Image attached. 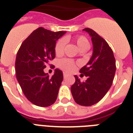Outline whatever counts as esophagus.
I'll return each instance as SVG.
<instances>
[{
    "mask_svg": "<svg viewBox=\"0 0 133 133\" xmlns=\"http://www.w3.org/2000/svg\"><path fill=\"white\" fill-rule=\"evenodd\" d=\"M67 77H68V74H67L66 72H63V77H64V78H66Z\"/></svg>",
    "mask_w": 133,
    "mask_h": 133,
    "instance_id": "1",
    "label": "esophagus"
}]
</instances>
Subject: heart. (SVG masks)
I'll return each mask as SVG.
<instances>
[{"instance_id":"b5f03b06","label":"heart","mask_w":133,"mask_h":133,"mask_svg":"<svg viewBox=\"0 0 133 133\" xmlns=\"http://www.w3.org/2000/svg\"><path fill=\"white\" fill-rule=\"evenodd\" d=\"M78 48L81 51L87 50L90 48V43L88 39L84 36H78L75 39ZM66 43V40L65 38H61L57 41L55 45V53L57 55H60L63 52L64 48ZM58 67L61 69L66 72H72L75 68V63L72 60L64 58L58 61Z\"/></svg>"}]
</instances>
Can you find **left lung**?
<instances>
[{
    "label": "left lung",
    "instance_id": "left-lung-1",
    "mask_svg": "<svg viewBox=\"0 0 133 133\" xmlns=\"http://www.w3.org/2000/svg\"><path fill=\"white\" fill-rule=\"evenodd\" d=\"M83 30L92 38V56L79 71L87 77V80L81 82L75 75V83L71 86V92L76 103L90 106L99 102L111 87L115 75L116 62L112 50L102 37L90 28Z\"/></svg>",
    "mask_w": 133,
    "mask_h": 133
}]
</instances>
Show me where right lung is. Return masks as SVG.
Returning a JSON list of instances; mask_svg holds the SVG:
<instances>
[{
	"instance_id": "obj_1",
	"label": "right lung",
	"mask_w": 133,
	"mask_h": 133,
	"mask_svg": "<svg viewBox=\"0 0 133 133\" xmlns=\"http://www.w3.org/2000/svg\"><path fill=\"white\" fill-rule=\"evenodd\" d=\"M65 32L38 28L24 41L18 51L16 79L26 98L34 105L48 107L56 101L63 79L62 71L56 69L50 77L43 70L55 58L56 41Z\"/></svg>"
}]
</instances>
